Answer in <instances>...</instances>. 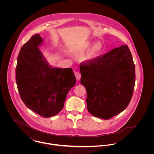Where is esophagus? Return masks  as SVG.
I'll return each mask as SVG.
<instances>
[{
  "label": "esophagus",
  "mask_w": 154,
  "mask_h": 154,
  "mask_svg": "<svg viewBox=\"0 0 154 154\" xmlns=\"http://www.w3.org/2000/svg\"><path fill=\"white\" fill-rule=\"evenodd\" d=\"M75 77H76L77 81H79V80H80L81 77V73H80L79 72L75 71Z\"/></svg>",
  "instance_id": "34e87169"
}]
</instances>
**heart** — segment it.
<instances>
[{"instance_id": "obj_1", "label": "heart", "mask_w": 154, "mask_h": 154, "mask_svg": "<svg viewBox=\"0 0 154 154\" xmlns=\"http://www.w3.org/2000/svg\"><path fill=\"white\" fill-rule=\"evenodd\" d=\"M92 44H93V42H91L89 41L86 42L82 45H81L78 48H77L75 50V53L78 54L83 53L85 52L87 50H88ZM103 52V45L101 43V42H97L95 43L88 50V52L87 53L85 56V60L89 61V62L94 61L102 54Z\"/></svg>"}]
</instances>
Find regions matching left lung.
<instances>
[{"label":"left lung","mask_w":154,"mask_h":154,"mask_svg":"<svg viewBox=\"0 0 154 154\" xmlns=\"http://www.w3.org/2000/svg\"><path fill=\"white\" fill-rule=\"evenodd\" d=\"M80 71L81 83L87 92V109L92 115L107 120L126 109L135 84V66L128 45L82 63Z\"/></svg>","instance_id":"8db88e82"}]
</instances>
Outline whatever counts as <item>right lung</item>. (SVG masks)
I'll return each mask as SVG.
<instances>
[{
	"mask_svg": "<svg viewBox=\"0 0 154 154\" xmlns=\"http://www.w3.org/2000/svg\"><path fill=\"white\" fill-rule=\"evenodd\" d=\"M43 42L37 34L23 45L17 59L16 82L25 106L42 117H50L62 110L76 79L70 67L49 65L38 48Z\"/></svg>",
	"mask_w": 154,
	"mask_h": 154,
	"instance_id": "add662e5",
	"label": "right lung"
}]
</instances>
